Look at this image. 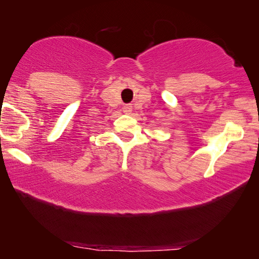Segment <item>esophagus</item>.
<instances>
[{
	"label": "esophagus",
	"mask_w": 259,
	"mask_h": 259,
	"mask_svg": "<svg viewBox=\"0 0 259 259\" xmlns=\"http://www.w3.org/2000/svg\"><path fill=\"white\" fill-rule=\"evenodd\" d=\"M132 105H131V104H128V105H125V106H123V107H122V111H123V113H126V114H130V113L131 112H132Z\"/></svg>",
	"instance_id": "1"
}]
</instances>
